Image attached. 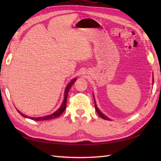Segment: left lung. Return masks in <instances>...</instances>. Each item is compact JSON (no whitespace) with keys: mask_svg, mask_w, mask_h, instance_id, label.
Masks as SVG:
<instances>
[{"mask_svg":"<svg viewBox=\"0 0 161 161\" xmlns=\"http://www.w3.org/2000/svg\"><path fill=\"white\" fill-rule=\"evenodd\" d=\"M93 97H94V96H93ZM94 101H95V110H96V111H97V114H98L99 115H100L102 118H103V119H107V120H110V119H109V118H108V117H107V116H106L105 115H104L100 110H99V108H97V105H96V103H95V98H94Z\"/></svg>","mask_w":161,"mask_h":161,"instance_id":"left-lung-1","label":"left lung"}]
</instances>
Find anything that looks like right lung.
Instances as JSON below:
<instances>
[{"instance_id":"obj_1","label":"right lung","mask_w":161,"mask_h":161,"mask_svg":"<svg viewBox=\"0 0 161 161\" xmlns=\"http://www.w3.org/2000/svg\"><path fill=\"white\" fill-rule=\"evenodd\" d=\"M76 80H77V78L73 79V80H72L70 81V82L67 85L66 87V89H65V91H64V102H63L62 104H61L60 108H59V109H58L57 111H56L55 112L53 113V114H52L51 115L44 116V117L33 118V117H29V116H28V115H24L23 114H22L21 112H20V111L18 110V109H16V111H18V112L19 113V114L23 116V117L27 118H30V119H33V120H35V121L47 120V119H51L56 118H57V117H59V116H60L61 114H63L64 111H65V109H66V101H67V97H68V92H69L71 86H73V84L75 82V81H76Z\"/></svg>"}]
</instances>
